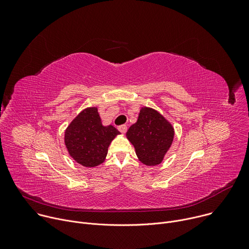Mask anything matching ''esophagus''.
I'll return each instance as SVG.
<instances>
[{"instance_id":"1","label":"esophagus","mask_w":249,"mask_h":249,"mask_svg":"<svg viewBox=\"0 0 249 249\" xmlns=\"http://www.w3.org/2000/svg\"><path fill=\"white\" fill-rule=\"evenodd\" d=\"M118 130L121 132V133H126L127 132V126L126 125H121L118 127Z\"/></svg>"}]
</instances>
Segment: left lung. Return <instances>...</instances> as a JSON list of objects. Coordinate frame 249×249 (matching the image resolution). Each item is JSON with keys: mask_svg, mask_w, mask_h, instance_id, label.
Instances as JSON below:
<instances>
[{"mask_svg": "<svg viewBox=\"0 0 249 249\" xmlns=\"http://www.w3.org/2000/svg\"><path fill=\"white\" fill-rule=\"evenodd\" d=\"M140 161L146 165L160 164L170 148L174 131L171 124L157 110L142 107L138 120L126 133Z\"/></svg>", "mask_w": 249, "mask_h": 249, "instance_id": "obj_1", "label": "left lung"}]
</instances>
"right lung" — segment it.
I'll return each mask as SVG.
<instances>
[{
	"mask_svg": "<svg viewBox=\"0 0 249 249\" xmlns=\"http://www.w3.org/2000/svg\"><path fill=\"white\" fill-rule=\"evenodd\" d=\"M120 132L112 125L103 126L96 107L83 110L68 126L65 145L77 162L93 167L102 163L111 141Z\"/></svg>",
	"mask_w": 249,
	"mask_h": 249,
	"instance_id": "1",
	"label": "right lung"
}]
</instances>
